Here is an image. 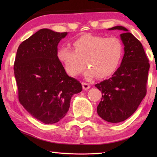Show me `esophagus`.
Here are the masks:
<instances>
[{
    "label": "esophagus",
    "instance_id": "esophagus-1",
    "mask_svg": "<svg viewBox=\"0 0 157 157\" xmlns=\"http://www.w3.org/2000/svg\"><path fill=\"white\" fill-rule=\"evenodd\" d=\"M82 88H83L84 90H87L90 88V84L86 83V82H82Z\"/></svg>",
    "mask_w": 157,
    "mask_h": 157
}]
</instances>
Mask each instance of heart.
<instances>
[{"label": "heart", "instance_id": "obj_1", "mask_svg": "<svg viewBox=\"0 0 157 157\" xmlns=\"http://www.w3.org/2000/svg\"><path fill=\"white\" fill-rule=\"evenodd\" d=\"M73 46L75 50L63 46L57 50L58 59L71 76L79 75L86 64L87 79L107 78L117 70L123 57V44L117 37L89 34L76 39Z\"/></svg>", "mask_w": 157, "mask_h": 157}]
</instances>
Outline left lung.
Wrapping results in <instances>:
<instances>
[{
	"instance_id": "obj_1",
	"label": "left lung",
	"mask_w": 157,
	"mask_h": 157,
	"mask_svg": "<svg viewBox=\"0 0 157 157\" xmlns=\"http://www.w3.org/2000/svg\"><path fill=\"white\" fill-rule=\"evenodd\" d=\"M109 30L123 31L120 36L124 54L111 78L95 86L102 91L98 114L103 120L116 123L131 116L145 96L150 63L141 43L127 28L118 25Z\"/></svg>"
}]
</instances>
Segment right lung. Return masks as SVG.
Wrapping results in <instances>:
<instances>
[{
  "label": "right lung",
  "mask_w": 157,
  "mask_h": 157,
  "mask_svg": "<svg viewBox=\"0 0 157 157\" xmlns=\"http://www.w3.org/2000/svg\"><path fill=\"white\" fill-rule=\"evenodd\" d=\"M67 33L41 29L21 43L14 65L18 100L34 118L53 124L64 117L71 97L82 90L57 57V45Z\"/></svg>",
  "instance_id": "obj_1"
}]
</instances>
